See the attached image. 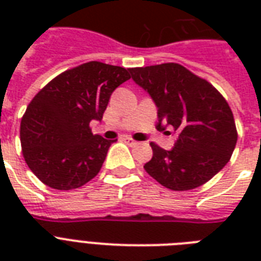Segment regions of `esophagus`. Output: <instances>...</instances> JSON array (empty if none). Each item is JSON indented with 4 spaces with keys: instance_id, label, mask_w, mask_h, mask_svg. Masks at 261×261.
Listing matches in <instances>:
<instances>
[{
    "instance_id": "esophagus-1",
    "label": "esophagus",
    "mask_w": 261,
    "mask_h": 261,
    "mask_svg": "<svg viewBox=\"0 0 261 261\" xmlns=\"http://www.w3.org/2000/svg\"><path fill=\"white\" fill-rule=\"evenodd\" d=\"M123 139H124V142L128 143V145H137V142H135L134 139L131 138V137H124Z\"/></svg>"
}]
</instances>
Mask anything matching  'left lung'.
I'll return each instance as SVG.
<instances>
[{
  "label": "left lung",
  "instance_id": "1",
  "mask_svg": "<svg viewBox=\"0 0 261 261\" xmlns=\"http://www.w3.org/2000/svg\"><path fill=\"white\" fill-rule=\"evenodd\" d=\"M131 79L157 107V130L172 128L171 150L150 143L153 157L145 171L161 186L188 191L207 182L230 160L237 130L223 96L206 80L178 63L130 69Z\"/></svg>",
  "mask_w": 261,
  "mask_h": 261
}]
</instances>
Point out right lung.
I'll return each mask as SVG.
<instances>
[{
  "label": "right lung",
  "instance_id": "1",
  "mask_svg": "<svg viewBox=\"0 0 261 261\" xmlns=\"http://www.w3.org/2000/svg\"><path fill=\"white\" fill-rule=\"evenodd\" d=\"M130 79V69L92 61L63 71L32 98L20 139L27 165L40 181L74 190L100 172L116 139L93 135L89 123L101 120L112 92Z\"/></svg>",
  "mask_w": 261,
  "mask_h": 261
}]
</instances>
